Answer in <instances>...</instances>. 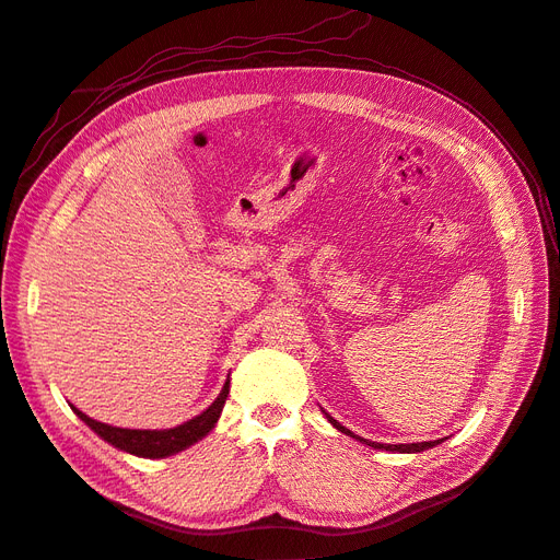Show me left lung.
Returning <instances> with one entry per match:
<instances>
[{"label":"left lung","instance_id":"obj_1","mask_svg":"<svg viewBox=\"0 0 560 560\" xmlns=\"http://www.w3.org/2000/svg\"><path fill=\"white\" fill-rule=\"evenodd\" d=\"M322 413L327 416V420L331 422V425H334L338 432H343V434H348V436H352V439H358V442H362V444H366V446H371V448H381V451H389V453H420V451H428V448H432V446L444 442V439H436V442H420V444H378V442H369V439H362V436H358V434H352L348 428L341 425V422H336L327 411H322Z\"/></svg>","mask_w":560,"mask_h":560}]
</instances>
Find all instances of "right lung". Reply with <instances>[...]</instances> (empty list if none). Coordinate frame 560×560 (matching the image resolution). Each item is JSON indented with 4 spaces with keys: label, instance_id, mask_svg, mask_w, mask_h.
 <instances>
[{
    "label": "right lung",
    "instance_id": "add662e5",
    "mask_svg": "<svg viewBox=\"0 0 560 560\" xmlns=\"http://www.w3.org/2000/svg\"><path fill=\"white\" fill-rule=\"evenodd\" d=\"M229 387H231V381L224 383L222 393H219V397L208 406L206 411L198 413L191 420L182 422V425H177V428H167V430L114 428V425H107V422L89 418L86 413H81L79 409H74V406H72V409L100 439H105V442L112 444L114 448L126 451V453L138 455V457H149V460H159V457L175 455L184 448L194 446L196 442H200L202 436H208L214 430L217 420H219V416H222V409L226 404Z\"/></svg>",
    "mask_w": 560,
    "mask_h": 560
}]
</instances>
